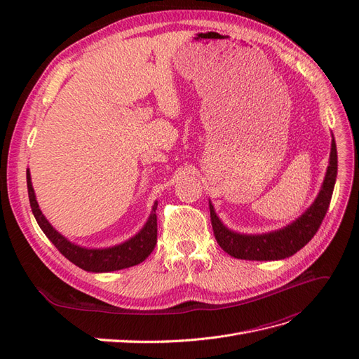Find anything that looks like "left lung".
I'll return each mask as SVG.
<instances>
[{
	"instance_id": "1",
	"label": "left lung",
	"mask_w": 359,
	"mask_h": 359,
	"mask_svg": "<svg viewBox=\"0 0 359 359\" xmlns=\"http://www.w3.org/2000/svg\"><path fill=\"white\" fill-rule=\"evenodd\" d=\"M337 178V147L332 136L330 165L322 182L318 198L310 205L306 212H302L297 220L281 227L278 231L247 235L238 233L226 227L215 214L210 202L211 224L215 240L227 255L245 260H280L295 255L316 235L319 226L328 211L331 196Z\"/></svg>"
}]
</instances>
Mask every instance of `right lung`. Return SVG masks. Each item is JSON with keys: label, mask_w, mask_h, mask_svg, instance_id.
Instances as JSON below:
<instances>
[{"label": "right lung", "mask_w": 359, "mask_h": 359, "mask_svg": "<svg viewBox=\"0 0 359 359\" xmlns=\"http://www.w3.org/2000/svg\"><path fill=\"white\" fill-rule=\"evenodd\" d=\"M27 187L31 210L36 217L40 229L49 238L50 243L60 250V253L64 257H67L76 266L90 271V273H111V271L130 268L144 262L153 253L157 243V201L154 202L153 210H151V214L142 229L135 236L130 238V240L114 247L88 248L69 241L43 215L41 210L39 208L34 189H32L29 169H27Z\"/></svg>", "instance_id": "1"}]
</instances>
